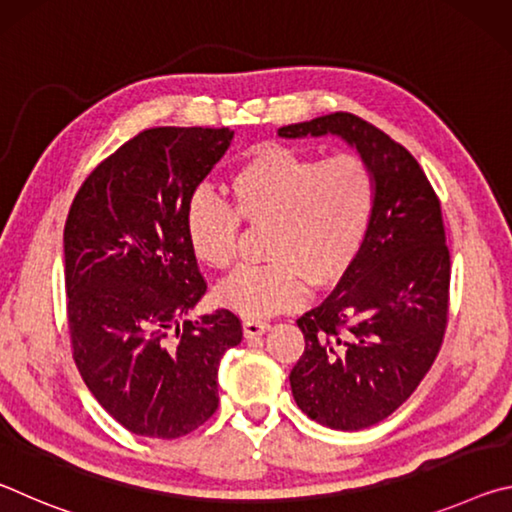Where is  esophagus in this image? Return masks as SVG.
I'll return each instance as SVG.
<instances>
[{"label":"esophagus","instance_id":"1","mask_svg":"<svg viewBox=\"0 0 512 512\" xmlns=\"http://www.w3.org/2000/svg\"><path fill=\"white\" fill-rule=\"evenodd\" d=\"M266 329H271V323H266V320H255V318L244 320V334L248 339H253V336H262Z\"/></svg>","mask_w":512,"mask_h":512}]
</instances>
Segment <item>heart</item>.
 I'll return each instance as SVG.
<instances>
[{
  "label": "heart",
  "instance_id": "b5f03b06",
  "mask_svg": "<svg viewBox=\"0 0 512 512\" xmlns=\"http://www.w3.org/2000/svg\"><path fill=\"white\" fill-rule=\"evenodd\" d=\"M230 205L198 192L187 205L185 235L198 262L228 268L237 257L239 221L266 225L264 266L239 268L216 300L248 318L293 309L314 284L336 282L359 257L375 214V178L354 153L329 158L262 144L225 183Z\"/></svg>",
  "mask_w": 512,
  "mask_h": 512
}]
</instances>
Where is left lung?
Masks as SVG:
<instances>
[{
  "label": "left lung",
  "instance_id": "1",
  "mask_svg": "<svg viewBox=\"0 0 512 512\" xmlns=\"http://www.w3.org/2000/svg\"><path fill=\"white\" fill-rule=\"evenodd\" d=\"M277 135H339L375 178L366 244L336 289L298 318L305 352L289 375L311 420L366 429L409 400L445 339L452 264L440 201L402 144L350 112L282 126Z\"/></svg>",
  "mask_w": 512,
  "mask_h": 512
}]
</instances>
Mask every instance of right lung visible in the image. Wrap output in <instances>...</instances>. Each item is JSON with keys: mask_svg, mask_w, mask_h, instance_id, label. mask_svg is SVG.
Listing matches in <instances>:
<instances>
[{"mask_svg": "<svg viewBox=\"0 0 512 512\" xmlns=\"http://www.w3.org/2000/svg\"><path fill=\"white\" fill-rule=\"evenodd\" d=\"M230 128H146L94 169L65 221L67 325L85 386L121 427L180 438L219 406L216 370L244 329L230 309L187 320L207 282L185 235Z\"/></svg>", "mask_w": 512, "mask_h": 512, "instance_id": "1", "label": "right lung"}]
</instances>
